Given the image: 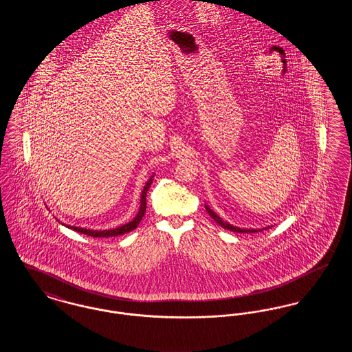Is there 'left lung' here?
Returning a JSON list of instances; mask_svg holds the SVG:
<instances>
[{"label":"left lung","mask_w":352,"mask_h":352,"mask_svg":"<svg viewBox=\"0 0 352 352\" xmlns=\"http://www.w3.org/2000/svg\"><path fill=\"white\" fill-rule=\"evenodd\" d=\"M204 207H206V210H207V212H208V215L211 217V218L214 219L217 223H218L220 227H223V228H226V230H230V231H234V232H239V234H253V232H261V231H264V230H268L272 226H268V227H265V228H258V230H254V228H240V227H234L232 224H230L228 221H224L223 219L218 217L207 204H204Z\"/></svg>","instance_id":"obj_1"}]
</instances>
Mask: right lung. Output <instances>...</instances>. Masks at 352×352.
<instances>
[{
  "mask_svg": "<svg viewBox=\"0 0 352 352\" xmlns=\"http://www.w3.org/2000/svg\"><path fill=\"white\" fill-rule=\"evenodd\" d=\"M153 177L151 175L149 178V181L144 186V190L141 192V201H140V210L137 212V215L134 217L132 221L126 223V224H122L118 228H112V230H104V231H98V230H87V228H80V227H74V226H66L68 228L76 231V232H80V234H88L91 237H112V236H118V234H128L131 231H133L137 228V226L140 224V221L144 218L145 215V211H146V192L151 187V182H153Z\"/></svg>",
  "mask_w": 352,
  "mask_h": 352,
  "instance_id": "right-lung-1",
  "label": "right lung"
}]
</instances>
